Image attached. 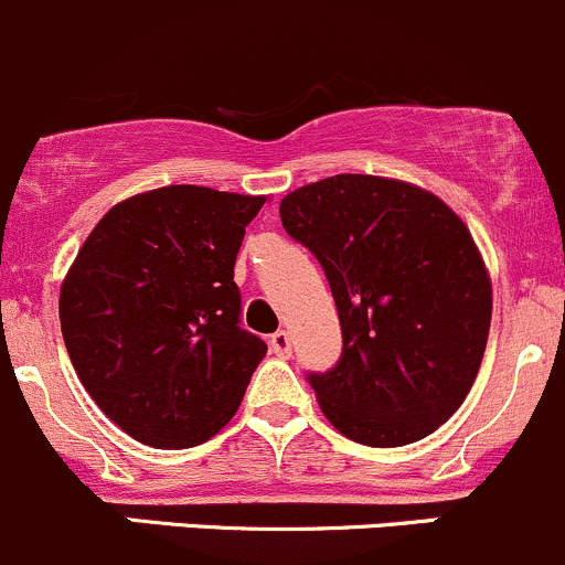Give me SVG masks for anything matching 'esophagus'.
Instances as JSON below:
<instances>
[{
	"label": "esophagus",
	"mask_w": 565,
	"mask_h": 565,
	"mask_svg": "<svg viewBox=\"0 0 565 565\" xmlns=\"http://www.w3.org/2000/svg\"><path fill=\"white\" fill-rule=\"evenodd\" d=\"M269 345H271V351H275L277 356H288L290 354V334L288 332H275L269 338Z\"/></svg>",
	"instance_id": "esophagus-1"
}]
</instances>
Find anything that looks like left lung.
I'll return each mask as SVG.
<instances>
[{"mask_svg": "<svg viewBox=\"0 0 565 565\" xmlns=\"http://www.w3.org/2000/svg\"><path fill=\"white\" fill-rule=\"evenodd\" d=\"M280 220L338 307V365L307 376L327 420L371 448L437 431L465 404L491 323L489 271L465 222L437 194L379 175L299 186Z\"/></svg>", "mask_w": 565, "mask_h": 565, "instance_id": "8db88e82", "label": "left lung"}]
</instances>
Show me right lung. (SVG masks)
<instances>
[{
    "label": "right lung",
    "instance_id": "right-lung-1",
    "mask_svg": "<svg viewBox=\"0 0 565 565\" xmlns=\"http://www.w3.org/2000/svg\"><path fill=\"white\" fill-rule=\"evenodd\" d=\"M266 198L161 186L104 214L60 288V323L90 398L137 443L214 437L266 356L233 282L244 227Z\"/></svg>",
    "mask_w": 565,
    "mask_h": 565
}]
</instances>
